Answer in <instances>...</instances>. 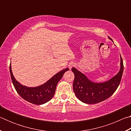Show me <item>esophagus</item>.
<instances>
[{"mask_svg": "<svg viewBox=\"0 0 131 131\" xmlns=\"http://www.w3.org/2000/svg\"><path fill=\"white\" fill-rule=\"evenodd\" d=\"M75 65H75V63L74 62H70V63H69V64L68 66L70 69H72V68L74 67V66H75Z\"/></svg>", "mask_w": 131, "mask_h": 131, "instance_id": "esophagus-1", "label": "esophagus"}]
</instances>
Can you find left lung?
I'll use <instances>...</instances> for the list:
<instances>
[{
	"mask_svg": "<svg viewBox=\"0 0 131 131\" xmlns=\"http://www.w3.org/2000/svg\"><path fill=\"white\" fill-rule=\"evenodd\" d=\"M120 59V69L118 73L104 83L92 82L85 74L72 68V71L74 74L73 88L77 98L85 103L95 104L112 96L118 88L123 76L124 65L121 55Z\"/></svg>",
	"mask_w": 131,
	"mask_h": 131,
	"instance_id": "1",
	"label": "left lung"
}]
</instances>
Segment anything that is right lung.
<instances>
[{
  "label": "right lung",
  "instance_id": "right-lung-1",
  "mask_svg": "<svg viewBox=\"0 0 131 131\" xmlns=\"http://www.w3.org/2000/svg\"><path fill=\"white\" fill-rule=\"evenodd\" d=\"M69 70V68L60 71L42 85L36 87H28L21 85L13 76L11 63L10 72L13 85L18 94L25 101L34 105H43L52 98L55 94L58 83L63 77V74Z\"/></svg>",
  "mask_w": 131,
  "mask_h": 131
}]
</instances>
